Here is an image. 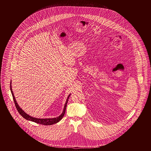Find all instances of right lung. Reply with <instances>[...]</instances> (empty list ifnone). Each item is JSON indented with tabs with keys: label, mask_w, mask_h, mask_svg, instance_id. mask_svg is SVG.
I'll return each instance as SVG.
<instances>
[{
	"label": "right lung",
	"mask_w": 151,
	"mask_h": 151,
	"mask_svg": "<svg viewBox=\"0 0 151 151\" xmlns=\"http://www.w3.org/2000/svg\"><path fill=\"white\" fill-rule=\"evenodd\" d=\"M11 84H12V82H10V90H11L12 96H13L15 105V107H16L17 109L18 110L19 114L22 115V116L23 117L24 119H26L27 120H29V121H32V122H34L37 123V124H43V125H51V124H56V123L59 122L60 121L63 119V117H64V114H65V113L66 107V106H67V103L68 102V100H69V97L70 96V94L69 95L68 99H67V100H66V103H65V106H64V110H63V113L60 114L59 117H55V118H52V119H37V118L33 117L32 116H30L29 114H27V113H25L19 107L18 103L17 102V101H16L15 99V97H14V94H13V92L12 91V87Z\"/></svg>",
	"instance_id": "add662e5"
}]
</instances>
